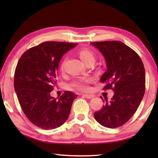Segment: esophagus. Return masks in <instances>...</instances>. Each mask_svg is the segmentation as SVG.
Masks as SVG:
<instances>
[{"label": "esophagus", "instance_id": "esophagus-1", "mask_svg": "<svg viewBox=\"0 0 158 158\" xmlns=\"http://www.w3.org/2000/svg\"><path fill=\"white\" fill-rule=\"evenodd\" d=\"M83 96L87 99H91L94 97V95H90V94H83Z\"/></svg>", "mask_w": 158, "mask_h": 158}]
</instances>
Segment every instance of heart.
I'll return each instance as SVG.
<instances>
[{"label": "heart", "instance_id": "obj_1", "mask_svg": "<svg viewBox=\"0 0 158 158\" xmlns=\"http://www.w3.org/2000/svg\"><path fill=\"white\" fill-rule=\"evenodd\" d=\"M79 56L81 59L84 61L85 63H87L90 62V61H95V54L92 51H90L86 48H84L81 49L79 52ZM61 69L63 68V63H62L60 67ZM89 79H79L74 81L71 84V85L74 88H76L77 89L80 90H87L89 89V86H88V82H89Z\"/></svg>", "mask_w": 158, "mask_h": 158}]
</instances>
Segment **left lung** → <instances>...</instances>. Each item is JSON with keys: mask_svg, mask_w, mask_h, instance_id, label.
Returning a JSON list of instances; mask_svg holds the SVG:
<instances>
[{"mask_svg": "<svg viewBox=\"0 0 158 158\" xmlns=\"http://www.w3.org/2000/svg\"><path fill=\"white\" fill-rule=\"evenodd\" d=\"M105 58L107 70L101 77L103 90L111 89V100L94 113L96 121L103 126H122L132 118L145 93L146 74L142 60L137 53L120 41L93 42ZM102 98V97H101Z\"/></svg>", "mask_w": 158, "mask_h": 158, "instance_id": "left-lung-1", "label": "left lung"}]
</instances>
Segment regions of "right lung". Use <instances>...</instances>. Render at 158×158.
Returning a JSON list of instances; mask_svg holds the SVG:
<instances>
[{
  "label": "right lung",
  "mask_w": 158,
  "mask_h": 158,
  "mask_svg": "<svg viewBox=\"0 0 158 158\" xmlns=\"http://www.w3.org/2000/svg\"><path fill=\"white\" fill-rule=\"evenodd\" d=\"M75 43L45 42L23 53L16 67L15 90L20 106L32 123L44 130L60 127L70 113L77 95L64 92L58 99L50 95L56 84L58 64Z\"/></svg>",
  "instance_id": "add662e5"
}]
</instances>
